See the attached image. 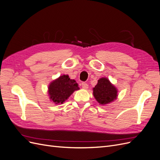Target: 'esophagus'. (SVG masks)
<instances>
[{
    "label": "esophagus",
    "mask_w": 160,
    "mask_h": 160,
    "mask_svg": "<svg viewBox=\"0 0 160 160\" xmlns=\"http://www.w3.org/2000/svg\"><path fill=\"white\" fill-rule=\"evenodd\" d=\"M81 86H82V88L84 89H88V88H89L88 84L85 83V82H83V83H81Z\"/></svg>",
    "instance_id": "1"
}]
</instances>
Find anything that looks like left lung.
<instances>
[{
  "label": "left lung",
  "instance_id": "1",
  "mask_svg": "<svg viewBox=\"0 0 160 160\" xmlns=\"http://www.w3.org/2000/svg\"><path fill=\"white\" fill-rule=\"evenodd\" d=\"M93 95L99 103L105 105L117 98L118 90L107 78L103 77L93 88Z\"/></svg>",
  "mask_w": 160,
  "mask_h": 160
}]
</instances>
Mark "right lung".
<instances>
[{"mask_svg": "<svg viewBox=\"0 0 160 160\" xmlns=\"http://www.w3.org/2000/svg\"><path fill=\"white\" fill-rule=\"evenodd\" d=\"M78 89L79 88L76 81L70 79L68 75H64L51 83L48 92L53 102L62 104L75 90Z\"/></svg>", "mask_w": 160, "mask_h": 160, "instance_id": "1", "label": "right lung"}]
</instances>
